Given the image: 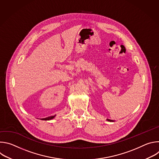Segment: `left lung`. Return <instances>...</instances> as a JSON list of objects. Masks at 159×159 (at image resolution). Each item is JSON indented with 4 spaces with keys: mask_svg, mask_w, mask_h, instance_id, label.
Segmentation results:
<instances>
[{
    "mask_svg": "<svg viewBox=\"0 0 159 159\" xmlns=\"http://www.w3.org/2000/svg\"><path fill=\"white\" fill-rule=\"evenodd\" d=\"M107 121H113V120H109V119H107Z\"/></svg>",
    "mask_w": 159,
    "mask_h": 159,
    "instance_id": "obj_1",
    "label": "left lung"
}]
</instances>
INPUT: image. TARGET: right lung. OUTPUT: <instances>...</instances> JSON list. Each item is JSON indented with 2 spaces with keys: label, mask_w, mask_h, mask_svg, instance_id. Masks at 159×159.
Segmentation results:
<instances>
[{
  "label": "right lung",
  "mask_w": 159,
  "mask_h": 159,
  "mask_svg": "<svg viewBox=\"0 0 159 159\" xmlns=\"http://www.w3.org/2000/svg\"><path fill=\"white\" fill-rule=\"evenodd\" d=\"M55 116V115H54V116H49V117H48V118H43V119H41L42 120H52V119H53L54 117Z\"/></svg>",
  "instance_id": "right-lung-1"
}]
</instances>
